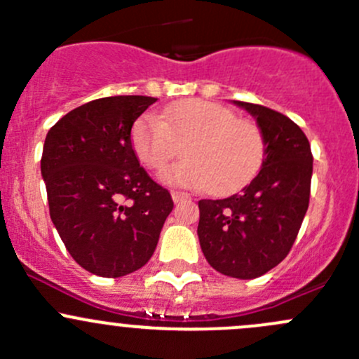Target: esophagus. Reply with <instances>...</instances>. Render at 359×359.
I'll return each mask as SVG.
<instances>
[{
    "instance_id": "obj_1",
    "label": "esophagus",
    "mask_w": 359,
    "mask_h": 359,
    "mask_svg": "<svg viewBox=\"0 0 359 359\" xmlns=\"http://www.w3.org/2000/svg\"><path fill=\"white\" fill-rule=\"evenodd\" d=\"M172 200L173 203H182L189 200V194L184 193V191H172Z\"/></svg>"
}]
</instances>
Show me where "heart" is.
<instances>
[{
  "label": "heart",
  "mask_w": 359,
  "mask_h": 359,
  "mask_svg": "<svg viewBox=\"0 0 359 359\" xmlns=\"http://www.w3.org/2000/svg\"><path fill=\"white\" fill-rule=\"evenodd\" d=\"M186 159L161 173L173 186L231 193L257 173L264 158V137L250 119L201 99L144 114L132 126V147L147 168L161 170L179 154Z\"/></svg>",
  "instance_id": "obj_1"
}]
</instances>
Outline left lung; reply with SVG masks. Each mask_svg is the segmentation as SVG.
<instances>
[{"instance_id":"8db88e82","label":"left lung","mask_w":359,"mask_h":359,"mask_svg":"<svg viewBox=\"0 0 359 359\" xmlns=\"http://www.w3.org/2000/svg\"><path fill=\"white\" fill-rule=\"evenodd\" d=\"M264 137L259 173L236 194L200 200L201 252L220 274L253 280L290 252L309 206L313 154L302 130L281 112L233 100Z\"/></svg>"}]
</instances>
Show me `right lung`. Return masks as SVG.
I'll return each mask as SVG.
<instances>
[{
    "mask_svg": "<svg viewBox=\"0 0 359 359\" xmlns=\"http://www.w3.org/2000/svg\"><path fill=\"white\" fill-rule=\"evenodd\" d=\"M158 99L104 97L76 107L48 130L41 177L50 217L72 259L92 274L119 278L156 250L172 196L140 166L132 126Z\"/></svg>",
    "mask_w": 359,
    "mask_h": 359,
    "instance_id": "add662e5",
    "label": "right lung"
}]
</instances>
